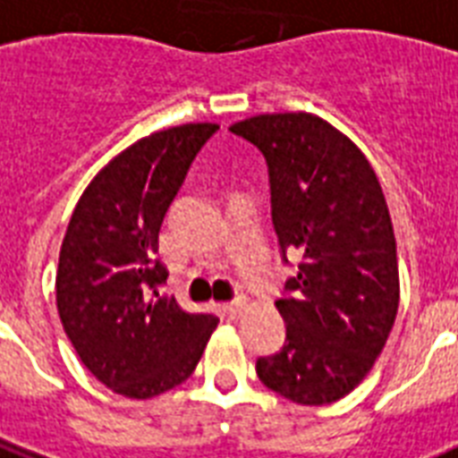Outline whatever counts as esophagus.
Returning <instances> with one entry per match:
<instances>
[{"mask_svg":"<svg viewBox=\"0 0 458 458\" xmlns=\"http://www.w3.org/2000/svg\"><path fill=\"white\" fill-rule=\"evenodd\" d=\"M243 308H246V301L243 299H236V301H232V303H225V306H222V310H225V315L226 318H239L241 313H243Z\"/></svg>","mask_w":458,"mask_h":458,"instance_id":"esophagus-1","label":"esophagus"}]
</instances>
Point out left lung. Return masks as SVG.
<instances>
[{
  "mask_svg": "<svg viewBox=\"0 0 458 458\" xmlns=\"http://www.w3.org/2000/svg\"><path fill=\"white\" fill-rule=\"evenodd\" d=\"M267 159L272 225L282 253L299 250L279 315L282 351L258 358L267 389L322 406L363 382L394 327L399 262L387 200L358 145L308 112L258 114L232 126Z\"/></svg>",
  "mask_w": 458,
  "mask_h": 458,
  "instance_id": "1",
  "label": "left lung"
}]
</instances>
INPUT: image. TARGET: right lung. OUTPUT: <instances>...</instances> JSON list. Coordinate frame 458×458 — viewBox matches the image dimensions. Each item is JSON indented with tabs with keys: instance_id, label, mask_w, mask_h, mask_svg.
Instances as JSON below:
<instances>
[{
	"instance_id": "1",
	"label": "right lung",
	"mask_w": 458,
	"mask_h": 458,
	"mask_svg": "<svg viewBox=\"0 0 458 458\" xmlns=\"http://www.w3.org/2000/svg\"><path fill=\"white\" fill-rule=\"evenodd\" d=\"M217 123L140 138L102 166L76 203L56 267V310L78 358L112 392L152 399L189 380L217 318L159 293V229Z\"/></svg>"
}]
</instances>
